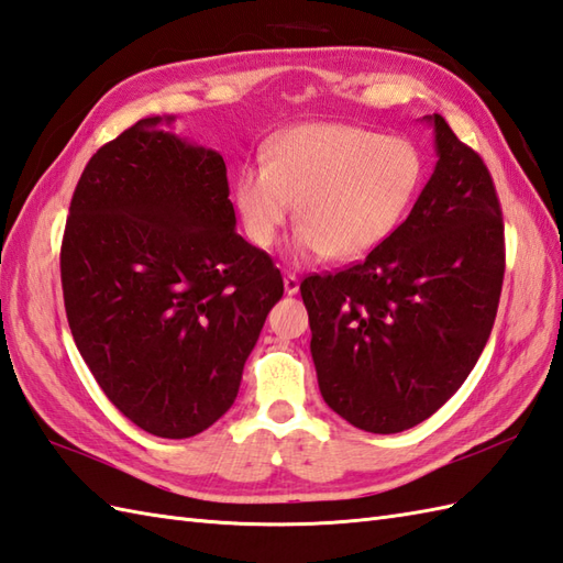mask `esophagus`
I'll return each mask as SVG.
<instances>
[{
    "instance_id": "obj_1",
    "label": "esophagus",
    "mask_w": 563,
    "mask_h": 563,
    "mask_svg": "<svg viewBox=\"0 0 563 563\" xmlns=\"http://www.w3.org/2000/svg\"><path fill=\"white\" fill-rule=\"evenodd\" d=\"M283 287L287 295H297L299 292V278L295 276V273H285L283 276Z\"/></svg>"
}]
</instances>
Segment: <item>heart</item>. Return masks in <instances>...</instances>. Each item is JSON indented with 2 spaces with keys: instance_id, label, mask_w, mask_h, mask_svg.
<instances>
[{
  "instance_id": "obj_1",
  "label": "heart",
  "mask_w": 563,
  "mask_h": 563,
  "mask_svg": "<svg viewBox=\"0 0 563 563\" xmlns=\"http://www.w3.org/2000/svg\"><path fill=\"white\" fill-rule=\"evenodd\" d=\"M422 179L410 141L347 124H299L273 139L264 165L234 177L246 238L271 250L297 206L292 250L302 258L357 261L398 228Z\"/></svg>"
}]
</instances>
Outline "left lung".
I'll use <instances>...</instances> for the list:
<instances>
[{
	"mask_svg": "<svg viewBox=\"0 0 563 563\" xmlns=\"http://www.w3.org/2000/svg\"><path fill=\"white\" fill-rule=\"evenodd\" d=\"M434 129L437 167L376 250L299 285L325 405L352 427L396 434L434 415L473 372L504 283V220L487 165Z\"/></svg>",
	"mask_w": 563,
	"mask_h": 563,
	"instance_id": "left-lung-1",
	"label": "left lung"
}]
</instances>
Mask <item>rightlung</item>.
<instances>
[{
	"mask_svg": "<svg viewBox=\"0 0 563 563\" xmlns=\"http://www.w3.org/2000/svg\"><path fill=\"white\" fill-rule=\"evenodd\" d=\"M139 120L88 161L62 240L74 343L104 396L163 439L201 434L238 398L280 271L234 225L213 148Z\"/></svg>",
	"mask_w": 563,
	"mask_h": 563,
	"instance_id": "right-lung-1",
	"label": "right lung"
}]
</instances>
